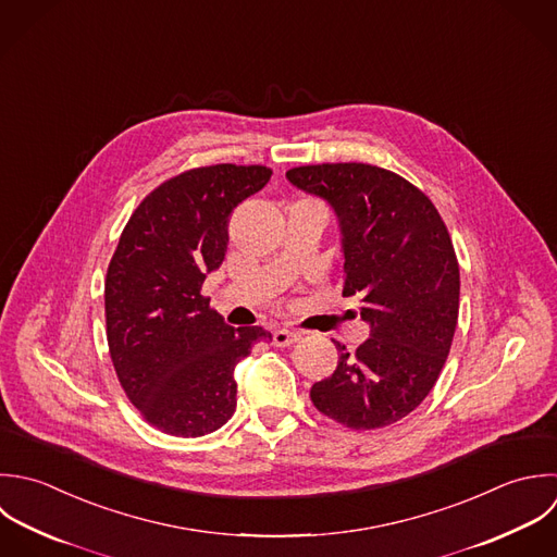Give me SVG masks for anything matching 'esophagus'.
Listing matches in <instances>:
<instances>
[{
  "mask_svg": "<svg viewBox=\"0 0 557 557\" xmlns=\"http://www.w3.org/2000/svg\"><path fill=\"white\" fill-rule=\"evenodd\" d=\"M301 336L297 334V332H293V330H286V327H282V330H275L273 332V345L275 347H290L293 343H297Z\"/></svg>",
  "mask_w": 557,
  "mask_h": 557,
  "instance_id": "esophagus-1",
  "label": "esophagus"
}]
</instances>
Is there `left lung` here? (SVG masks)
Wrapping results in <instances>:
<instances>
[{
  "mask_svg": "<svg viewBox=\"0 0 557 557\" xmlns=\"http://www.w3.org/2000/svg\"><path fill=\"white\" fill-rule=\"evenodd\" d=\"M286 177L334 208L343 297H358L371 325L354 356L336 343L338 367L310 399L351 430L397 423L434 388L456 334L460 267L447 225L423 190L373 164H306Z\"/></svg>",
  "mask_w": 557,
  "mask_h": 557,
  "instance_id": "left-lung-1",
  "label": "left lung"
}]
</instances>
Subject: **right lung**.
Wrapping results in <instances>:
<instances>
[{
    "label": "right lung",
    "instance_id": "right-lung-1",
    "mask_svg": "<svg viewBox=\"0 0 557 557\" xmlns=\"http://www.w3.org/2000/svg\"><path fill=\"white\" fill-rule=\"evenodd\" d=\"M262 164H212L153 188L108 264L106 336L116 377L147 423L197 438L236 410L234 367L262 327H230L201 295L227 251L234 208L271 180Z\"/></svg>",
    "mask_w": 557,
    "mask_h": 557
}]
</instances>
